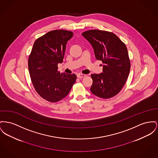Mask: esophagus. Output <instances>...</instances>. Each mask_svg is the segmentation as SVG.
Returning <instances> with one entry per match:
<instances>
[{
    "mask_svg": "<svg viewBox=\"0 0 158 158\" xmlns=\"http://www.w3.org/2000/svg\"><path fill=\"white\" fill-rule=\"evenodd\" d=\"M85 76H86L85 74H81V73H79V74H78L77 75V77L78 78H82V77H85Z\"/></svg>",
    "mask_w": 158,
    "mask_h": 158,
    "instance_id": "esophagus-1",
    "label": "esophagus"
}]
</instances>
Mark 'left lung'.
I'll return each instance as SVG.
<instances>
[{
  "mask_svg": "<svg viewBox=\"0 0 158 158\" xmlns=\"http://www.w3.org/2000/svg\"><path fill=\"white\" fill-rule=\"evenodd\" d=\"M82 35L91 44L97 60L102 61V73L92 74L91 91L104 99L116 95L128 77L131 63L125 44L112 32L90 30Z\"/></svg>",
  "mask_w": 158,
  "mask_h": 158,
  "instance_id": "left-lung-1",
  "label": "left lung"
}]
</instances>
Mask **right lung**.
<instances>
[{
  "mask_svg": "<svg viewBox=\"0 0 158 158\" xmlns=\"http://www.w3.org/2000/svg\"><path fill=\"white\" fill-rule=\"evenodd\" d=\"M73 35L70 31L54 30L37 38L33 44L28 57L29 73L36 91L48 102L61 100L76 82V74L58 71V64L63 61L67 42Z\"/></svg>",
  "mask_w": 158,
  "mask_h": 158,
  "instance_id": "1",
  "label": "right lung"
}]
</instances>
